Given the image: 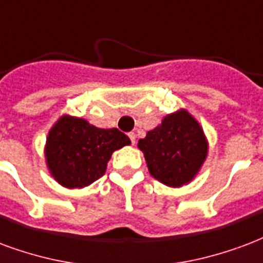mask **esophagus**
Masks as SVG:
<instances>
[{
    "label": "esophagus",
    "instance_id": "esophagus-1",
    "mask_svg": "<svg viewBox=\"0 0 263 263\" xmlns=\"http://www.w3.org/2000/svg\"><path fill=\"white\" fill-rule=\"evenodd\" d=\"M129 139L130 141H132V144H136V134L134 133H129Z\"/></svg>",
    "mask_w": 263,
    "mask_h": 263
}]
</instances>
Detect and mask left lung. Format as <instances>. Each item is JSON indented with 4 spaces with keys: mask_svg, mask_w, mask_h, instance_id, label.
Wrapping results in <instances>:
<instances>
[{
    "mask_svg": "<svg viewBox=\"0 0 263 263\" xmlns=\"http://www.w3.org/2000/svg\"><path fill=\"white\" fill-rule=\"evenodd\" d=\"M208 147L202 126L185 109L166 115L139 140L151 175L171 187L192 181L208 157Z\"/></svg>",
    "mask_w": 263,
    "mask_h": 263,
    "instance_id": "obj_1",
    "label": "left lung"
}]
</instances>
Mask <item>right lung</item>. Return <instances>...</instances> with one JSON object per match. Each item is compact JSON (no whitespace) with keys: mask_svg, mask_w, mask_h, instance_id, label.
<instances>
[{"mask_svg":"<svg viewBox=\"0 0 263 263\" xmlns=\"http://www.w3.org/2000/svg\"><path fill=\"white\" fill-rule=\"evenodd\" d=\"M130 144L118 129H99L81 118L61 116L46 140V164L61 186L85 187L106 171L113 151Z\"/></svg>","mask_w":263,"mask_h":263,"instance_id":"right-lung-1","label":"right lung"}]
</instances>
